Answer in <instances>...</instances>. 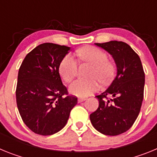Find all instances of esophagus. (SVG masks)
I'll use <instances>...</instances> for the list:
<instances>
[{
	"mask_svg": "<svg viewBox=\"0 0 157 157\" xmlns=\"http://www.w3.org/2000/svg\"><path fill=\"white\" fill-rule=\"evenodd\" d=\"M85 100H86V98H78V102H82V101H85Z\"/></svg>",
	"mask_w": 157,
	"mask_h": 157,
	"instance_id": "1",
	"label": "esophagus"
}]
</instances>
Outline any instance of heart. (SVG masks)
<instances>
[{
	"mask_svg": "<svg viewBox=\"0 0 157 157\" xmlns=\"http://www.w3.org/2000/svg\"><path fill=\"white\" fill-rule=\"evenodd\" d=\"M80 60L92 65L88 73L89 79H78L70 86V92L77 96H86L97 90L98 81L108 83L114 76L115 67L108 60V56L104 51L94 46L80 48L76 52ZM59 75L66 82H71L78 73V63L74 56L67 54L61 60L59 66ZM97 79L98 80H96Z\"/></svg>",
	"mask_w": 157,
	"mask_h": 157,
	"instance_id": "obj_1",
	"label": "heart"
}]
</instances>
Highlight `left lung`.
<instances>
[{
  "instance_id": "left-lung-1",
  "label": "left lung",
  "mask_w": 157,
  "mask_h": 157,
  "mask_svg": "<svg viewBox=\"0 0 157 157\" xmlns=\"http://www.w3.org/2000/svg\"><path fill=\"white\" fill-rule=\"evenodd\" d=\"M112 56L117 75L106 90L96 97L98 109L91 113L93 126L101 134L116 136L132 127L141 110L144 98L145 72L139 56L123 41L95 43ZM112 95V98H109Z\"/></svg>"
}]
</instances>
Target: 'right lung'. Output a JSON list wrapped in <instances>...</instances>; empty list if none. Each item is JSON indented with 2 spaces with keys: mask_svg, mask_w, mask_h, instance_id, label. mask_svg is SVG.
Returning <instances> with one entry per match:
<instances>
[{
  "mask_svg": "<svg viewBox=\"0 0 157 157\" xmlns=\"http://www.w3.org/2000/svg\"><path fill=\"white\" fill-rule=\"evenodd\" d=\"M70 48L43 43L24 58L19 69L16 104L23 123L33 132L52 135L69 119L77 97L69 95L59 74V63Z\"/></svg>",
  "mask_w": 157,
  "mask_h": 157,
  "instance_id": "1",
  "label": "right lung"
}]
</instances>
